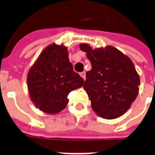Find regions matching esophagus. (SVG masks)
Wrapping results in <instances>:
<instances>
[{
    "label": "esophagus",
    "mask_w": 155,
    "mask_h": 155,
    "mask_svg": "<svg viewBox=\"0 0 155 155\" xmlns=\"http://www.w3.org/2000/svg\"><path fill=\"white\" fill-rule=\"evenodd\" d=\"M80 76H81L84 80H85V79H86V73H85V71H82V72H80Z\"/></svg>",
    "instance_id": "obj_1"
}]
</instances>
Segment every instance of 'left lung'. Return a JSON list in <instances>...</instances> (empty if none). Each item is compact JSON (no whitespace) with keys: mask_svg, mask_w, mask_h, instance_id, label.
I'll use <instances>...</instances> for the list:
<instances>
[{"mask_svg":"<svg viewBox=\"0 0 155 155\" xmlns=\"http://www.w3.org/2000/svg\"><path fill=\"white\" fill-rule=\"evenodd\" d=\"M80 48L91 64L84 88L93 110L103 119L119 118L127 111L139 93L140 79L134 64L111 46L92 49L81 44Z\"/></svg>","mask_w":155,"mask_h":155,"instance_id":"1","label":"left lung"}]
</instances>
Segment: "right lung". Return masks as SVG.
<instances>
[{
  "label": "right lung",
  "mask_w": 155,
  "mask_h": 155,
  "mask_svg": "<svg viewBox=\"0 0 155 155\" xmlns=\"http://www.w3.org/2000/svg\"><path fill=\"white\" fill-rule=\"evenodd\" d=\"M28 89L34 105L48 114H56L68 103V95L84 80L73 70L68 49L52 44L39 56L28 74Z\"/></svg>",
  "instance_id": "obj_1"
}]
</instances>
